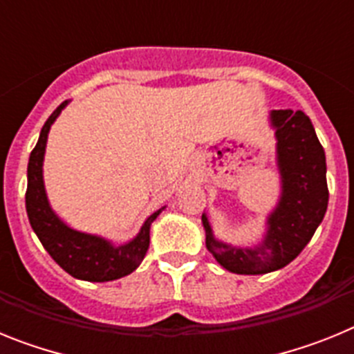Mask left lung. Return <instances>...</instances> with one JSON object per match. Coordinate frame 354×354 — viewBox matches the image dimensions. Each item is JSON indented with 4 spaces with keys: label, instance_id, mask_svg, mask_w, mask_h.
<instances>
[{
    "label": "left lung",
    "instance_id": "left-lung-1",
    "mask_svg": "<svg viewBox=\"0 0 354 354\" xmlns=\"http://www.w3.org/2000/svg\"><path fill=\"white\" fill-rule=\"evenodd\" d=\"M278 168L282 198L268 218V234L259 248H232L216 241L205 214V246L225 270L237 274H264L282 270L303 252L323 221L328 207L326 158L310 118L303 111L274 109Z\"/></svg>",
    "mask_w": 354,
    "mask_h": 354
}]
</instances>
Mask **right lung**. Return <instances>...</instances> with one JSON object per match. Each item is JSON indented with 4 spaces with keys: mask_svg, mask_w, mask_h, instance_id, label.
<instances>
[{
    "mask_svg": "<svg viewBox=\"0 0 354 354\" xmlns=\"http://www.w3.org/2000/svg\"><path fill=\"white\" fill-rule=\"evenodd\" d=\"M67 106V101L62 102L46 120L40 131L39 142L31 150L30 162H28V189H26V211L30 218L31 228L35 230L37 237L42 246L48 250L53 261L67 271L71 277L86 280V282H109L117 278L133 273L145 257L150 243V225L159 216V211L150 214L143 223L142 230L127 245L113 246L108 241L90 234L72 230L58 216L51 211L44 189L42 180V161L46 152V142L51 124L60 115L62 109Z\"/></svg>",
    "mask_w": 354,
    "mask_h": 354,
    "instance_id": "obj_1",
    "label": "right lung"
}]
</instances>
